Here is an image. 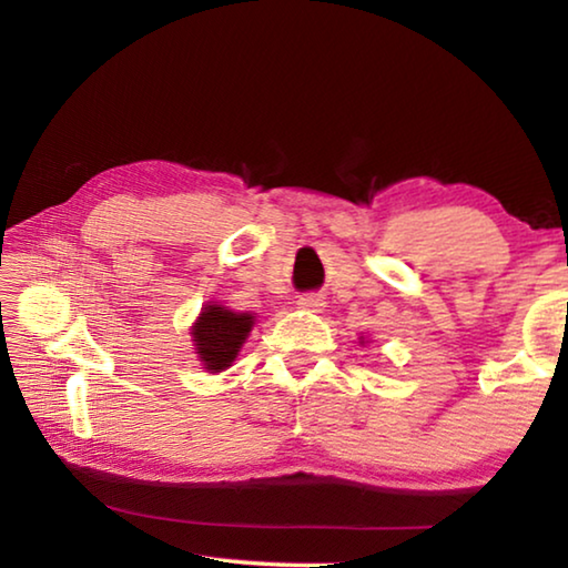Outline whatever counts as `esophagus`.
Returning <instances> with one entry per match:
<instances>
[{"instance_id": "obj_1", "label": "esophagus", "mask_w": 568, "mask_h": 568, "mask_svg": "<svg viewBox=\"0 0 568 568\" xmlns=\"http://www.w3.org/2000/svg\"><path fill=\"white\" fill-rule=\"evenodd\" d=\"M297 307H303V311H307V313H321L323 307H325V301H323L321 295L307 293V295L297 297Z\"/></svg>"}]
</instances>
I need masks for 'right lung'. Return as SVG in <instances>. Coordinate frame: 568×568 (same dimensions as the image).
Returning <instances> with one entry per match:
<instances>
[{
	"label": "right lung",
	"instance_id": "right-lung-1",
	"mask_svg": "<svg viewBox=\"0 0 568 568\" xmlns=\"http://www.w3.org/2000/svg\"><path fill=\"white\" fill-rule=\"evenodd\" d=\"M253 313H235L225 305L207 303L200 313V318L192 325V341L195 353L207 373H220L233 365L237 351L243 348L245 338L253 331Z\"/></svg>",
	"mask_w": 568,
	"mask_h": 568
}]
</instances>
